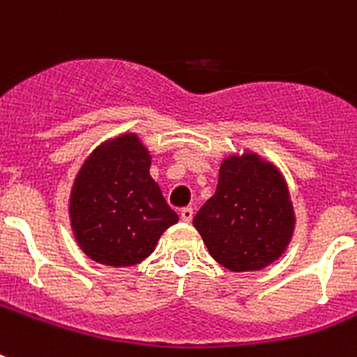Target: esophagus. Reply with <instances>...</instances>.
<instances>
[{
  "label": "esophagus",
  "instance_id": "34e87169",
  "mask_svg": "<svg viewBox=\"0 0 357 357\" xmlns=\"http://www.w3.org/2000/svg\"><path fill=\"white\" fill-rule=\"evenodd\" d=\"M179 215H181V220H185V222H190V220H192V215H195V211H192V207H183V209L179 211Z\"/></svg>",
  "mask_w": 357,
  "mask_h": 357
}]
</instances>
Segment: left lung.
Listing matches in <instances>:
<instances>
[{"instance_id":"obj_1","label":"left lung","mask_w":357,"mask_h":357,"mask_svg":"<svg viewBox=\"0 0 357 357\" xmlns=\"http://www.w3.org/2000/svg\"><path fill=\"white\" fill-rule=\"evenodd\" d=\"M213 259L229 271H259L287 248L294 213L287 185L272 165L248 153L220 167L217 192L196 213Z\"/></svg>"}]
</instances>
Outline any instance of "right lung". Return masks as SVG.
<instances>
[{
    "mask_svg": "<svg viewBox=\"0 0 357 357\" xmlns=\"http://www.w3.org/2000/svg\"><path fill=\"white\" fill-rule=\"evenodd\" d=\"M148 170L150 153L135 135L105 142L81 167L70 217L75 238L91 259L111 266L135 265L178 222Z\"/></svg>",
    "mask_w": 357,
    "mask_h": 357,
    "instance_id": "add662e5",
    "label": "right lung"
}]
</instances>
